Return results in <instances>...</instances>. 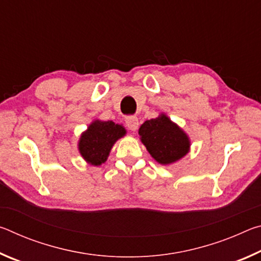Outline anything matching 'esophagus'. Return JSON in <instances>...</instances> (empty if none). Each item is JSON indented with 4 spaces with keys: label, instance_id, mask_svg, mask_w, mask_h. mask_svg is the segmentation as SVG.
Segmentation results:
<instances>
[{
    "label": "esophagus",
    "instance_id": "34e87169",
    "mask_svg": "<svg viewBox=\"0 0 261 261\" xmlns=\"http://www.w3.org/2000/svg\"><path fill=\"white\" fill-rule=\"evenodd\" d=\"M125 124H126L127 129H129V130L136 131L137 129H138V125H139L138 117L135 116V115H130V116H126L125 117Z\"/></svg>",
    "mask_w": 261,
    "mask_h": 261
}]
</instances>
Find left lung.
I'll use <instances>...</instances> for the list:
<instances>
[{"label": "left lung", "mask_w": 261, "mask_h": 261, "mask_svg": "<svg viewBox=\"0 0 261 261\" xmlns=\"http://www.w3.org/2000/svg\"><path fill=\"white\" fill-rule=\"evenodd\" d=\"M139 135L149 154L161 165L177 161L189 152L188 136L166 115L144 122Z\"/></svg>", "instance_id": "8db88e82"}]
</instances>
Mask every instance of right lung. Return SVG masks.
<instances>
[{
  "label": "right lung",
  "instance_id": "add662e5",
  "mask_svg": "<svg viewBox=\"0 0 261 261\" xmlns=\"http://www.w3.org/2000/svg\"><path fill=\"white\" fill-rule=\"evenodd\" d=\"M125 135V129L112 121H94L79 140V152L93 166L106 162L110 149L117 139Z\"/></svg>",
  "mask_w": 261,
  "mask_h": 261
}]
</instances>
